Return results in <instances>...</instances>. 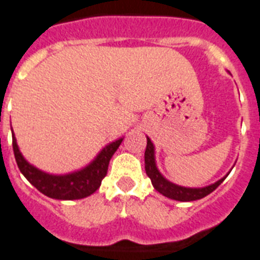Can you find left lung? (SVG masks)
<instances>
[{
    "label": "left lung",
    "instance_id": "left-lung-1",
    "mask_svg": "<svg viewBox=\"0 0 260 260\" xmlns=\"http://www.w3.org/2000/svg\"><path fill=\"white\" fill-rule=\"evenodd\" d=\"M144 163H145V172L148 175V178L151 179L152 185L155 187L157 192H160L161 195L170 198V199L179 200V202H193V200L202 199L208 193L218 188L219 185L223 183L224 178L218 180L216 183L211 185H207L203 188H187V187H181V185L174 184L171 181L167 180L163 175L160 174L157 167H156L155 161V147L152 144V141L149 140V137H147V148H145L144 153Z\"/></svg>",
    "mask_w": 260,
    "mask_h": 260
}]
</instances>
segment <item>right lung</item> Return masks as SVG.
<instances>
[{"label":"right lung","instance_id":"right-lung-1","mask_svg":"<svg viewBox=\"0 0 260 260\" xmlns=\"http://www.w3.org/2000/svg\"><path fill=\"white\" fill-rule=\"evenodd\" d=\"M12 139H13L14 157L21 174L41 193L58 200L82 199L96 192L100 187L101 180L107 175L109 160L123 141V139H119L107 145L96 156V159L82 170L76 171L73 174L50 175L27 163L18 149L14 134L12 135Z\"/></svg>","mask_w":260,"mask_h":260}]
</instances>
